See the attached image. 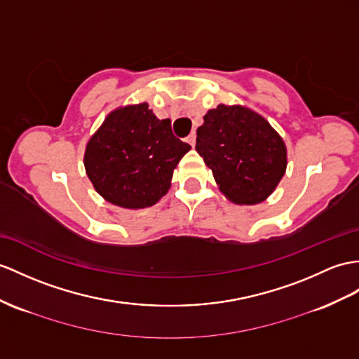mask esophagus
Returning <instances> with one entry per match:
<instances>
[{"label": "esophagus", "instance_id": "1", "mask_svg": "<svg viewBox=\"0 0 359 359\" xmlns=\"http://www.w3.org/2000/svg\"><path fill=\"white\" fill-rule=\"evenodd\" d=\"M187 143L194 147L195 144H196V134L195 133H191L189 137H187Z\"/></svg>", "mask_w": 359, "mask_h": 359}]
</instances>
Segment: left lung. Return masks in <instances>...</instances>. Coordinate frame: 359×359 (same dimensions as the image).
I'll return each mask as SVG.
<instances>
[{
    "mask_svg": "<svg viewBox=\"0 0 359 359\" xmlns=\"http://www.w3.org/2000/svg\"><path fill=\"white\" fill-rule=\"evenodd\" d=\"M196 151L231 203L265 201L286 170V146L268 121L248 108L217 104L196 130Z\"/></svg>",
    "mask_w": 359,
    "mask_h": 359,
    "instance_id": "obj_1",
    "label": "left lung"
}]
</instances>
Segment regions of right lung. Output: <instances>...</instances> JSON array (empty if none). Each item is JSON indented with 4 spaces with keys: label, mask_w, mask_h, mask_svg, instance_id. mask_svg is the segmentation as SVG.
Returning <instances> with one entry per match:
<instances>
[{
    "label": "right lung",
    "mask_w": 359,
    "mask_h": 359,
    "mask_svg": "<svg viewBox=\"0 0 359 359\" xmlns=\"http://www.w3.org/2000/svg\"><path fill=\"white\" fill-rule=\"evenodd\" d=\"M190 151L147 103L112 111L86 144L85 169L108 203L144 208L168 194L173 169Z\"/></svg>",
    "instance_id": "right-lung-1"
}]
</instances>
